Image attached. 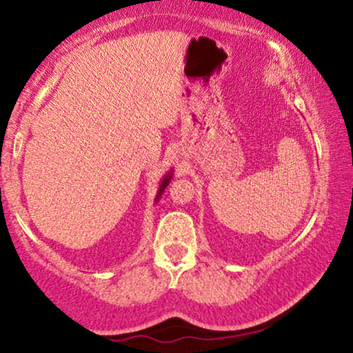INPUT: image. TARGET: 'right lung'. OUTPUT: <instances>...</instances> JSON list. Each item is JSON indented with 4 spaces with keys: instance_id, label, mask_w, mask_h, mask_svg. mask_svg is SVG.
I'll return each mask as SVG.
<instances>
[{
    "instance_id": "right-lung-1",
    "label": "right lung",
    "mask_w": 353,
    "mask_h": 353,
    "mask_svg": "<svg viewBox=\"0 0 353 353\" xmlns=\"http://www.w3.org/2000/svg\"><path fill=\"white\" fill-rule=\"evenodd\" d=\"M172 176H173V172H172V170L168 172L167 175H163L162 181H161V185H159V190H157V194H156V199H154V202H159V201H161V197H162V194H163V191H165V188L168 186V183H170Z\"/></svg>"
}]
</instances>
